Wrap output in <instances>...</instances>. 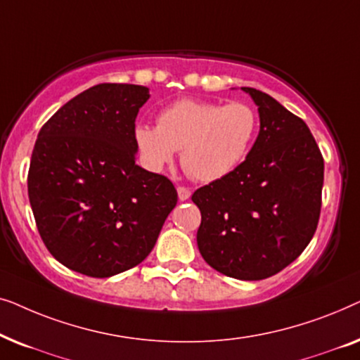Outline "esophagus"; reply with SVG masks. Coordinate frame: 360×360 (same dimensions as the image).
Returning a JSON list of instances; mask_svg holds the SVG:
<instances>
[{"label": "esophagus", "instance_id": "1", "mask_svg": "<svg viewBox=\"0 0 360 360\" xmlns=\"http://www.w3.org/2000/svg\"><path fill=\"white\" fill-rule=\"evenodd\" d=\"M176 191H179V198L181 201L188 200L190 196H191V191H190V188H186V186H179V188H176Z\"/></svg>", "mask_w": 360, "mask_h": 360}]
</instances>
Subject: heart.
Returning a JSON list of instances; mask_svg holds the SVG:
<instances>
[{"mask_svg":"<svg viewBox=\"0 0 360 360\" xmlns=\"http://www.w3.org/2000/svg\"><path fill=\"white\" fill-rule=\"evenodd\" d=\"M259 131V115L245 103L221 105L184 98L165 106L157 127L137 124L134 139L146 165L159 170L180 150L184 169L210 184L224 179L243 164Z\"/></svg>","mask_w":360,"mask_h":360,"instance_id":"obj_1","label":"heart"}]
</instances>
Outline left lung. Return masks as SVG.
I'll list each match as a JSON object with an SVG mask.
<instances>
[{"label":"left lung","mask_w":360,"mask_h":360,"mask_svg":"<svg viewBox=\"0 0 360 360\" xmlns=\"http://www.w3.org/2000/svg\"><path fill=\"white\" fill-rule=\"evenodd\" d=\"M259 106L260 131L245 160L191 196L206 264L228 277L262 280L293 262L321 211L324 160L302 117L267 93L243 86Z\"/></svg>","instance_id":"obj_1"}]
</instances>
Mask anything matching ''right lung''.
Segmentation results:
<instances>
[{"label":"right lung","instance_id":"1","mask_svg":"<svg viewBox=\"0 0 360 360\" xmlns=\"http://www.w3.org/2000/svg\"><path fill=\"white\" fill-rule=\"evenodd\" d=\"M149 88L100 83L65 103L39 131L27 193L53 257L106 278L141 264L175 208L164 175L136 164V117Z\"/></svg>","mask_w":360,"mask_h":360}]
</instances>
